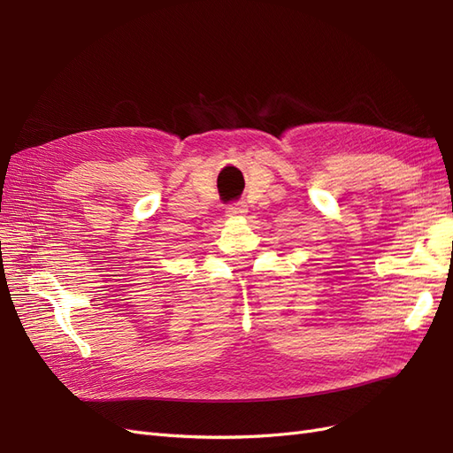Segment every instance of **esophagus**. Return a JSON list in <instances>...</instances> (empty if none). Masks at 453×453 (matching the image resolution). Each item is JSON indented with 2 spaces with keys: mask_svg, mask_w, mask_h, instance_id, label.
<instances>
[{
  "mask_svg": "<svg viewBox=\"0 0 453 453\" xmlns=\"http://www.w3.org/2000/svg\"><path fill=\"white\" fill-rule=\"evenodd\" d=\"M245 213H248V205H245V202H234V203H230L228 208H226V215L230 219L243 217Z\"/></svg>",
  "mask_w": 453,
  "mask_h": 453,
  "instance_id": "1",
  "label": "esophagus"
}]
</instances>
